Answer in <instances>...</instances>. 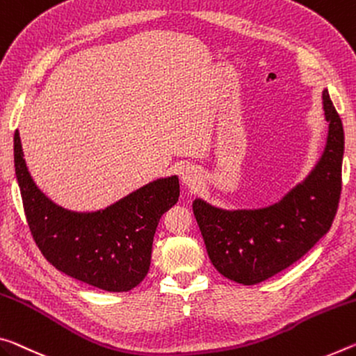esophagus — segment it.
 <instances>
[{
  "instance_id": "1",
  "label": "esophagus",
  "mask_w": 356,
  "mask_h": 356,
  "mask_svg": "<svg viewBox=\"0 0 356 356\" xmlns=\"http://www.w3.org/2000/svg\"><path fill=\"white\" fill-rule=\"evenodd\" d=\"M180 179H182V184L187 185V187H195L200 182L198 169H195L193 166H185L182 172H180Z\"/></svg>"
}]
</instances>
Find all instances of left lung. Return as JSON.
Returning a JSON list of instances; mask_svg holds the SVG:
<instances>
[{
  "label": "left lung",
  "mask_w": 356,
  "mask_h": 356,
  "mask_svg": "<svg viewBox=\"0 0 356 356\" xmlns=\"http://www.w3.org/2000/svg\"><path fill=\"white\" fill-rule=\"evenodd\" d=\"M328 138L323 155L306 180L279 202L263 209L223 211L202 200L193 213L207 255L220 274L253 285L298 261L328 233L342 190L343 128L323 90Z\"/></svg>",
  "instance_id": "obj_1"
}]
</instances>
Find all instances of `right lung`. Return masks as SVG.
Wrapping results in <instances>:
<instances>
[{
	"label": "right lung",
	"mask_w": 356,
	"mask_h": 356,
	"mask_svg": "<svg viewBox=\"0 0 356 356\" xmlns=\"http://www.w3.org/2000/svg\"><path fill=\"white\" fill-rule=\"evenodd\" d=\"M14 166L28 227L52 266L106 291H128L144 280L156 225L179 200L177 176L156 179L103 211L81 213L56 206L36 187L19 131Z\"/></svg>",
	"instance_id": "obj_1"
}]
</instances>
